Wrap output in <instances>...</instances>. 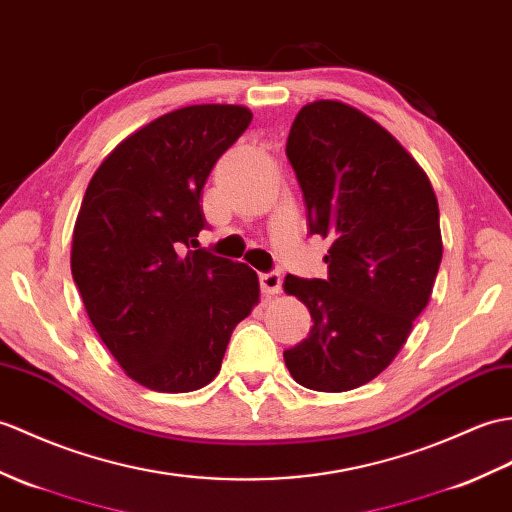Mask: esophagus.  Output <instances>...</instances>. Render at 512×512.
<instances>
[{"label": "esophagus", "mask_w": 512, "mask_h": 512, "mask_svg": "<svg viewBox=\"0 0 512 512\" xmlns=\"http://www.w3.org/2000/svg\"><path fill=\"white\" fill-rule=\"evenodd\" d=\"M259 285L261 292L264 294H279L281 285H283V277L279 270H270V272H261L259 275Z\"/></svg>", "instance_id": "obj_1"}]
</instances>
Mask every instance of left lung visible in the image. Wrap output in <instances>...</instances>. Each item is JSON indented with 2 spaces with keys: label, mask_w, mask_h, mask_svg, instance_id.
<instances>
[{
  "label": "left lung",
  "mask_w": 512,
  "mask_h": 512,
  "mask_svg": "<svg viewBox=\"0 0 512 512\" xmlns=\"http://www.w3.org/2000/svg\"><path fill=\"white\" fill-rule=\"evenodd\" d=\"M285 154L310 235L329 237L327 279L285 277L312 314L310 336L283 351L305 388L344 392L395 360L425 310L443 259L430 178L371 117L336 100L303 106Z\"/></svg>",
  "instance_id": "left-lung-1"
}]
</instances>
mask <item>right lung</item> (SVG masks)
Wrapping results in <instances>:
<instances>
[{
	"label": "right lung",
	"instance_id": "1",
	"mask_svg": "<svg viewBox=\"0 0 512 512\" xmlns=\"http://www.w3.org/2000/svg\"><path fill=\"white\" fill-rule=\"evenodd\" d=\"M251 120L233 104L165 113L102 161L82 198L71 275L106 349L150 390L207 386L259 301L253 268L196 246L202 187Z\"/></svg>",
	"mask_w": 512,
	"mask_h": 512
}]
</instances>
